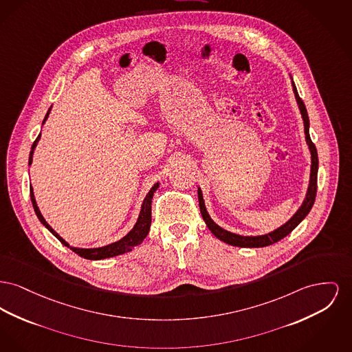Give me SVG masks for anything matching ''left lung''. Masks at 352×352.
Returning <instances> with one entry per match:
<instances>
[{"label": "left lung", "mask_w": 352, "mask_h": 352, "mask_svg": "<svg viewBox=\"0 0 352 352\" xmlns=\"http://www.w3.org/2000/svg\"><path fill=\"white\" fill-rule=\"evenodd\" d=\"M292 85V90H294V94H295V100H296V104L299 106V110H300V114H302V118H303V124H305V134H306V142L309 145L311 153V173H310V184L307 187V192H306V198L303 201V204L300 205V207L296 210V212L289 218V221L282 225L280 228L271 231L269 234H265V235H250V236H245V235H239V234H235V232H231L228 231L225 228L218 226L212 219L211 217L208 215L207 212L206 206H205V201H204V194H202V190L198 187V201H199V208H201V214L204 217V221L206 223L208 230L222 242L231 245V246H236V248H266L270 246L272 243H276L278 241L283 239L285 236H287L289 232L296 228L306 217L307 214L310 212L311 208L314 206V202H315V197H316V182H318V153H316V147L312 144L310 138V120H309V114H307V110H306V106L303 104L302 98L299 97L298 94V90H296V86L294 81H291Z\"/></svg>", "instance_id": "left-lung-1"}]
</instances>
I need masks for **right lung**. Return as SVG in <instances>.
I'll list each match as a JSON object with an SVG mask.
<instances>
[{
	"instance_id": "add662e5",
	"label": "right lung",
	"mask_w": 352,
	"mask_h": 352,
	"mask_svg": "<svg viewBox=\"0 0 352 352\" xmlns=\"http://www.w3.org/2000/svg\"><path fill=\"white\" fill-rule=\"evenodd\" d=\"M52 109V107H50ZM50 109L47 110L46 116H45V120L42 124H45V121L47 120L49 117V113H50ZM41 138V133L38 134L37 140L34 141V144L32 145V150H30V155H29V166L32 165V161H33V154H34V148L38 144ZM160 187V182H157L154 186L150 188V191L147 192V195L144 199V204L141 206V211H140V215H138V219L134 225V228H131L124 238H121L120 241L117 242H113L110 245H106L102 248H72L65 239H63L53 228H50V225L45 221V218L42 217L41 211L37 206V202H36V198H34V192H33V188H30V199H32V204L34 207V211H36V215L38 217L40 222L45 228H47L63 245H65L66 248H70L72 251H74L76 254H78L80 256H82L85 259H90V261H98V259H104V258H111V256H117V255H121L124 254L127 251H131L133 248L138 245H141L144 242L147 234H148V230H150V225H151V199H153V195L154 192L157 191V188Z\"/></svg>"
}]
</instances>
